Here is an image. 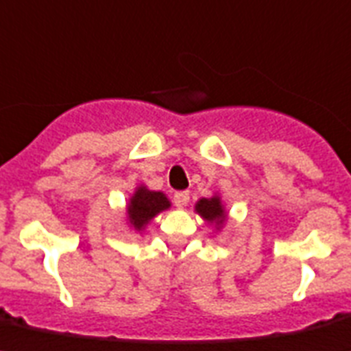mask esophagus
I'll return each mask as SVG.
<instances>
[{
    "instance_id": "obj_1",
    "label": "esophagus",
    "mask_w": 351,
    "mask_h": 351,
    "mask_svg": "<svg viewBox=\"0 0 351 351\" xmlns=\"http://www.w3.org/2000/svg\"><path fill=\"white\" fill-rule=\"evenodd\" d=\"M173 202H176L178 208H184V206L190 202V191H176V193H173Z\"/></svg>"
}]
</instances>
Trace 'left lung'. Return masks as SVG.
<instances>
[{
  "label": "left lung",
  "mask_w": 351,
  "mask_h": 351,
  "mask_svg": "<svg viewBox=\"0 0 351 351\" xmlns=\"http://www.w3.org/2000/svg\"><path fill=\"white\" fill-rule=\"evenodd\" d=\"M195 211L200 217L204 218L209 223H215L217 229H220L226 221V208L221 204V200L218 195H213L211 199H200L195 204Z\"/></svg>",
  "instance_id": "1"
}]
</instances>
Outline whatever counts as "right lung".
<instances>
[{
	"label": "right lung",
	"mask_w": 351,
	"mask_h": 351,
	"mask_svg": "<svg viewBox=\"0 0 351 351\" xmlns=\"http://www.w3.org/2000/svg\"><path fill=\"white\" fill-rule=\"evenodd\" d=\"M170 208V200L161 191H152L145 186L134 190L128 204V220L134 230H143L158 213Z\"/></svg>",
	"instance_id": "add662e5"
}]
</instances>
